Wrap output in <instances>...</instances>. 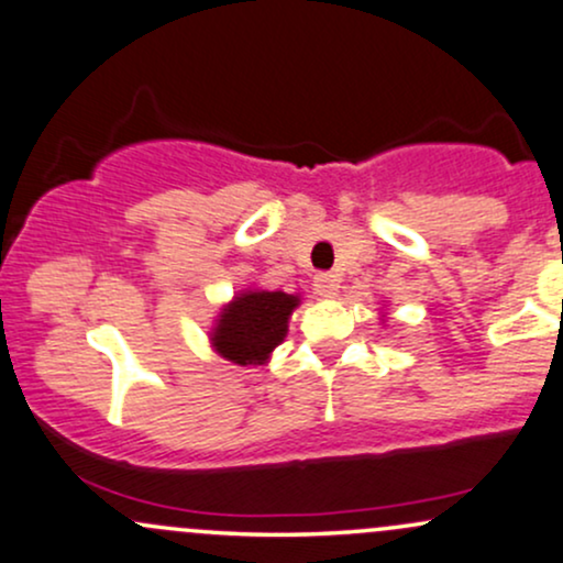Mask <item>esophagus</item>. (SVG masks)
<instances>
[{
  "instance_id": "34e87169",
  "label": "esophagus",
  "mask_w": 563,
  "mask_h": 563,
  "mask_svg": "<svg viewBox=\"0 0 563 563\" xmlns=\"http://www.w3.org/2000/svg\"><path fill=\"white\" fill-rule=\"evenodd\" d=\"M339 275L333 273H322L314 277V290L322 296V299H333L335 294H339Z\"/></svg>"
}]
</instances>
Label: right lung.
<instances>
[{
  "instance_id": "1",
  "label": "right lung",
  "mask_w": 563,
  "mask_h": 563,
  "mask_svg": "<svg viewBox=\"0 0 563 563\" xmlns=\"http://www.w3.org/2000/svg\"><path fill=\"white\" fill-rule=\"evenodd\" d=\"M299 296L283 290H243L219 312L211 346L235 365H264L288 333V318Z\"/></svg>"
}]
</instances>
